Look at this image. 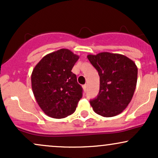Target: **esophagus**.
Returning a JSON list of instances; mask_svg holds the SVG:
<instances>
[{
	"label": "esophagus",
	"instance_id": "1",
	"mask_svg": "<svg viewBox=\"0 0 158 158\" xmlns=\"http://www.w3.org/2000/svg\"><path fill=\"white\" fill-rule=\"evenodd\" d=\"M83 90H84L85 92L87 91V90H88V85L85 84L83 85Z\"/></svg>",
	"mask_w": 158,
	"mask_h": 158
}]
</instances>
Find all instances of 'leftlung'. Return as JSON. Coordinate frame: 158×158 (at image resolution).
I'll return each instance as SVG.
<instances>
[{"label": "left lung", "mask_w": 158, "mask_h": 158, "mask_svg": "<svg viewBox=\"0 0 158 158\" xmlns=\"http://www.w3.org/2000/svg\"><path fill=\"white\" fill-rule=\"evenodd\" d=\"M99 76V91L90 100L94 111L105 117L122 113L131 102L137 80V68L133 61L121 54L104 52L88 55Z\"/></svg>", "instance_id": "left-lung-1"}]
</instances>
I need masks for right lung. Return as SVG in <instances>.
Wrapping results in <instances>:
<instances>
[{"mask_svg":"<svg viewBox=\"0 0 158 158\" xmlns=\"http://www.w3.org/2000/svg\"><path fill=\"white\" fill-rule=\"evenodd\" d=\"M79 56L61 49L42 58L33 69L32 89L38 104L49 117L61 119L73 113L82 97L72 68Z\"/></svg>","mask_w":158,"mask_h":158,"instance_id":"add662e5","label":"right lung"}]
</instances>
